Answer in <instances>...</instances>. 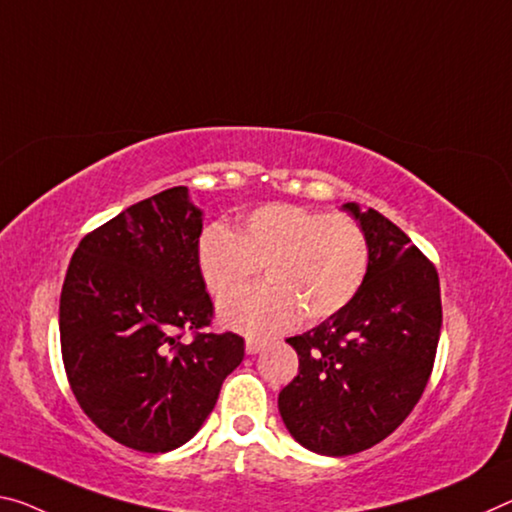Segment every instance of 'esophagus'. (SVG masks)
I'll use <instances>...</instances> for the list:
<instances>
[{"label": "esophagus", "instance_id": "1", "mask_svg": "<svg viewBox=\"0 0 512 512\" xmlns=\"http://www.w3.org/2000/svg\"><path fill=\"white\" fill-rule=\"evenodd\" d=\"M264 344L257 342V339H246V353L248 355H257L259 351H262Z\"/></svg>", "mask_w": 512, "mask_h": 512}]
</instances>
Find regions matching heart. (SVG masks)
<instances>
[{"label":"heart","instance_id":"obj_1","mask_svg":"<svg viewBox=\"0 0 512 512\" xmlns=\"http://www.w3.org/2000/svg\"><path fill=\"white\" fill-rule=\"evenodd\" d=\"M262 266L269 280L218 310L225 328L269 337L298 312L319 321L344 310L367 278L369 241L351 216L282 202L253 209L237 232L216 223L200 234L198 269L212 296H232Z\"/></svg>","mask_w":512,"mask_h":512}]
</instances>
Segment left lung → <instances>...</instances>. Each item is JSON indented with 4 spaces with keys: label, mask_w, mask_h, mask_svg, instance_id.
<instances>
[{
    "label": "left lung",
    "mask_w": 512,
    "mask_h": 512,
    "mask_svg": "<svg viewBox=\"0 0 512 512\" xmlns=\"http://www.w3.org/2000/svg\"><path fill=\"white\" fill-rule=\"evenodd\" d=\"M342 209L367 234V278L344 310L287 339L298 376L278 396L291 437L332 458L371 449L403 424L431 378L442 328L435 266L376 209Z\"/></svg>",
    "instance_id": "obj_1"
}]
</instances>
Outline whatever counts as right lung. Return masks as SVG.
Returning <instances> with one entry per match:
<instances>
[{"instance_id": "1", "label": "right lung", "mask_w": 512, "mask_h": 512, "mask_svg": "<svg viewBox=\"0 0 512 512\" xmlns=\"http://www.w3.org/2000/svg\"><path fill=\"white\" fill-rule=\"evenodd\" d=\"M202 209L186 186L127 207L81 239L61 289L63 364L88 419L145 453L173 451L205 424L243 360L198 269ZM193 329L191 345L179 342Z\"/></svg>"}]
</instances>
